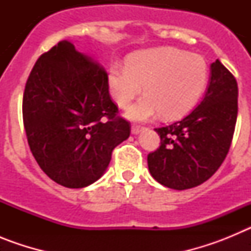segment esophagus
Wrapping results in <instances>:
<instances>
[{
  "mask_svg": "<svg viewBox=\"0 0 251 251\" xmlns=\"http://www.w3.org/2000/svg\"><path fill=\"white\" fill-rule=\"evenodd\" d=\"M142 129H143V127H141V126H137V124H133L132 128H130V132H132V134H138Z\"/></svg>",
  "mask_w": 251,
  "mask_h": 251,
  "instance_id": "esophagus-1",
  "label": "esophagus"
}]
</instances>
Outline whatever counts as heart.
I'll list each match as a JSON object with an SVG mask.
<instances>
[{"label": "heart", "mask_w": 251, "mask_h": 251, "mask_svg": "<svg viewBox=\"0 0 251 251\" xmlns=\"http://www.w3.org/2000/svg\"><path fill=\"white\" fill-rule=\"evenodd\" d=\"M205 57L176 48H157L134 52L126 66L113 64L108 72V89L121 108L142 93L146 95L129 106L132 121H147L162 114L177 119L187 114L201 98L207 84Z\"/></svg>", "instance_id": "heart-1"}]
</instances>
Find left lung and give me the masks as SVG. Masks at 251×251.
I'll use <instances>...</instances> for the list:
<instances>
[{
	"label": "left lung",
	"mask_w": 251,
	"mask_h": 251,
	"mask_svg": "<svg viewBox=\"0 0 251 251\" xmlns=\"http://www.w3.org/2000/svg\"><path fill=\"white\" fill-rule=\"evenodd\" d=\"M236 118L238 83L216 60L197 108L182 121L156 128L161 146L147 157L153 178L174 190H187L207 181L229 152Z\"/></svg>",
	"instance_id": "left-lung-1"
}]
</instances>
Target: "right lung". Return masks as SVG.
<instances>
[{
	"label": "right lung",
	"mask_w": 251,
	"mask_h": 251,
	"mask_svg": "<svg viewBox=\"0 0 251 251\" xmlns=\"http://www.w3.org/2000/svg\"><path fill=\"white\" fill-rule=\"evenodd\" d=\"M106 77L66 40L41 55L28 75L22 100L28 146L41 170L64 187H86L100 178L113 150L130 134Z\"/></svg>",
	"instance_id": "1"
}]
</instances>
